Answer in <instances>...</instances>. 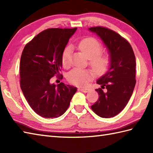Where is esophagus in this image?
<instances>
[{
    "label": "esophagus",
    "mask_w": 153,
    "mask_h": 153,
    "mask_svg": "<svg viewBox=\"0 0 153 153\" xmlns=\"http://www.w3.org/2000/svg\"><path fill=\"white\" fill-rule=\"evenodd\" d=\"M79 90L81 91H82V92H83V93H86L89 91L90 89H88V88H79Z\"/></svg>",
    "instance_id": "obj_1"
}]
</instances>
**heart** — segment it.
Instances as JSON below:
<instances>
[{
    "label": "heart",
    "mask_w": 153,
    "mask_h": 153,
    "mask_svg": "<svg viewBox=\"0 0 153 153\" xmlns=\"http://www.w3.org/2000/svg\"><path fill=\"white\" fill-rule=\"evenodd\" d=\"M79 48L89 58V63L97 74L105 73L110 64L108 55L101 53L102 46L98 41L93 38H87L79 43ZM71 48L68 47L65 48L62 55V63L64 67L70 65V55ZM94 77L92 70L88 69L74 68L68 74V79L75 85L83 87L86 85Z\"/></svg>",
    "instance_id": "obj_1"
}]
</instances>
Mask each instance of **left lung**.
<instances>
[{"label":"left lung","mask_w":153,"mask_h":153,"mask_svg":"<svg viewBox=\"0 0 153 153\" xmlns=\"http://www.w3.org/2000/svg\"><path fill=\"white\" fill-rule=\"evenodd\" d=\"M89 30L100 38L110 56L108 70L97 81L101 87L96 89L99 98L91 108L101 118H112L125 108L134 91L135 56L129 42L116 32L100 26Z\"/></svg>","instance_id":"left-lung-1"}]
</instances>
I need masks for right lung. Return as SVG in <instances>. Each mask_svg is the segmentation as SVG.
Here are the masks:
<instances>
[{
  "mask_svg": "<svg viewBox=\"0 0 153 153\" xmlns=\"http://www.w3.org/2000/svg\"><path fill=\"white\" fill-rule=\"evenodd\" d=\"M77 28H51L36 35L25 45L20 63V87L29 105L46 118H58L66 111L77 88L50 79L60 74L62 55Z\"/></svg>",
  "mask_w": 153,
  "mask_h": 153,
  "instance_id": "add662e5",
  "label": "right lung"
}]
</instances>
